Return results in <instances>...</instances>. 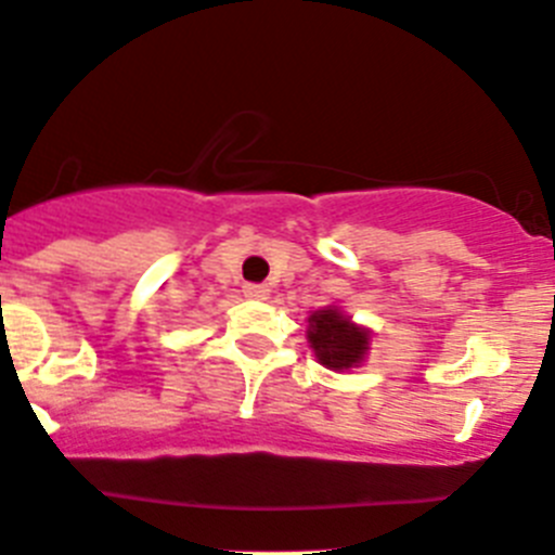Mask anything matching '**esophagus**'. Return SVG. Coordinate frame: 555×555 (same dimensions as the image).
<instances>
[{
  "instance_id": "obj_1",
  "label": "esophagus",
  "mask_w": 555,
  "mask_h": 555,
  "mask_svg": "<svg viewBox=\"0 0 555 555\" xmlns=\"http://www.w3.org/2000/svg\"><path fill=\"white\" fill-rule=\"evenodd\" d=\"M243 294L248 296V299H267V296H270V285H264V283H245L243 285Z\"/></svg>"
}]
</instances>
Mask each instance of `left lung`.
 I'll return each instance as SVG.
<instances>
[{
	"mask_svg": "<svg viewBox=\"0 0 555 555\" xmlns=\"http://www.w3.org/2000/svg\"><path fill=\"white\" fill-rule=\"evenodd\" d=\"M307 343L326 370L350 372L364 364L366 353H370L372 332L366 326H359L350 315H345L343 307L328 305L310 312V318H307Z\"/></svg>",
	"mask_w": 555,
	"mask_h": 555,
	"instance_id": "8db88e82",
	"label": "left lung"
}]
</instances>
